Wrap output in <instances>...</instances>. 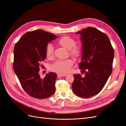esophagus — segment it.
Here are the masks:
<instances>
[{
	"label": "esophagus",
	"mask_w": 126,
	"mask_h": 126,
	"mask_svg": "<svg viewBox=\"0 0 126 126\" xmlns=\"http://www.w3.org/2000/svg\"><path fill=\"white\" fill-rule=\"evenodd\" d=\"M67 74H58L57 75V77H64V76H66Z\"/></svg>",
	"instance_id": "esophagus-1"
}]
</instances>
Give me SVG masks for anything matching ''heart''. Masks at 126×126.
Here are the masks:
<instances>
[{
  "label": "heart",
  "mask_w": 126,
  "mask_h": 126,
  "mask_svg": "<svg viewBox=\"0 0 126 126\" xmlns=\"http://www.w3.org/2000/svg\"><path fill=\"white\" fill-rule=\"evenodd\" d=\"M58 44L65 49L69 50V54L75 58H77L80 56L81 48L79 46L75 45V40L71 37L64 36L60 38L57 41ZM45 54L48 59L53 58L54 56V49L52 45L48 44L45 48ZM74 62L71 59L58 60L53 63L51 66L52 71L60 74H66L70 70Z\"/></svg>",
  "instance_id": "obj_1"
}]
</instances>
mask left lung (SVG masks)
Returning a JSON list of instances; mask_svg holds the SVG:
<instances>
[{"label": "left lung", "instance_id": "left-lung-1", "mask_svg": "<svg viewBox=\"0 0 126 126\" xmlns=\"http://www.w3.org/2000/svg\"><path fill=\"white\" fill-rule=\"evenodd\" d=\"M76 33L82 44L79 69L85 73L83 77L74 75L72 89L79 97L90 98L100 92L111 75L114 50L107 35L96 28L88 27Z\"/></svg>", "mask_w": 126, "mask_h": 126}]
</instances>
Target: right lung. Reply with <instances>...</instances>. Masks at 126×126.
Here are the masks:
<instances>
[{
	"label": "right lung",
	"mask_w": 126,
	"mask_h": 126,
	"mask_svg": "<svg viewBox=\"0 0 126 126\" xmlns=\"http://www.w3.org/2000/svg\"><path fill=\"white\" fill-rule=\"evenodd\" d=\"M57 36L41 29L25 33L15 45L13 68L22 88L29 96L45 99L55 93L57 74L50 72L44 79L39 74L41 61L46 56L45 48Z\"/></svg>",
	"instance_id": "right-lung-1"
}]
</instances>
